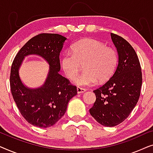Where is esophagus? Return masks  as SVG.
<instances>
[{
    "mask_svg": "<svg viewBox=\"0 0 153 153\" xmlns=\"http://www.w3.org/2000/svg\"><path fill=\"white\" fill-rule=\"evenodd\" d=\"M76 90H77V93H85V91H86L85 88H81V87H77Z\"/></svg>",
    "mask_w": 153,
    "mask_h": 153,
    "instance_id": "obj_1",
    "label": "esophagus"
}]
</instances>
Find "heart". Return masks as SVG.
I'll list each match as a JSON object with an SVG mask.
<instances>
[{"instance_id": "b5f03b06", "label": "heart", "mask_w": 153, "mask_h": 153, "mask_svg": "<svg viewBox=\"0 0 153 153\" xmlns=\"http://www.w3.org/2000/svg\"><path fill=\"white\" fill-rule=\"evenodd\" d=\"M72 51L63 54L61 66L65 76L74 81L84 65L85 71L76 81L79 85H93L97 80L105 82L113 76L118 65L116 49L97 39L87 38L77 42L73 45Z\"/></svg>"}]
</instances>
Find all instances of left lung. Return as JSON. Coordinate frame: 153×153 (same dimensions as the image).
I'll return each mask as SVG.
<instances>
[{
    "label": "left lung",
    "mask_w": 153,
    "mask_h": 153,
    "mask_svg": "<svg viewBox=\"0 0 153 153\" xmlns=\"http://www.w3.org/2000/svg\"><path fill=\"white\" fill-rule=\"evenodd\" d=\"M118 53L116 72L105 83L94 90L96 100L90 114L104 126L114 127L123 122L139 99L142 72L137 54L128 42L111 33Z\"/></svg>",
    "instance_id": "obj_1"
}]
</instances>
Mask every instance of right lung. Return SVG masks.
<instances>
[{"label": "right lung", "instance_id": "right-lung-1", "mask_svg": "<svg viewBox=\"0 0 153 153\" xmlns=\"http://www.w3.org/2000/svg\"><path fill=\"white\" fill-rule=\"evenodd\" d=\"M66 39L54 33L37 35L22 47L12 64L10 83L12 97L22 116L34 126H53L64 116L69 101L77 94L76 86L58 73L60 52ZM30 54L42 56L50 66L45 84L36 89L24 86L18 75L23 58Z\"/></svg>", "mask_w": 153, "mask_h": 153}]
</instances>
